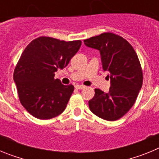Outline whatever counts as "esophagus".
Here are the masks:
<instances>
[{"instance_id":"esophagus-1","label":"esophagus","mask_w":159,"mask_h":159,"mask_svg":"<svg viewBox=\"0 0 159 159\" xmlns=\"http://www.w3.org/2000/svg\"><path fill=\"white\" fill-rule=\"evenodd\" d=\"M75 88L76 89H84V88H85L86 87L84 86V85H79V84H77V85H75Z\"/></svg>"}]
</instances>
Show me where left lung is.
Wrapping results in <instances>:
<instances>
[{
  "mask_svg": "<svg viewBox=\"0 0 159 159\" xmlns=\"http://www.w3.org/2000/svg\"><path fill=\"white\" fill-rule=\"evenodd\" d=\"M87 47L99 50L102 68L109 72L108 92L95 89L90 110L107 121L123 117L134 105L143 85V71L135 51L128 41L111 32L84 40Z\"/></svg>",
  "mask_w": 159,
  "mask_h": 159,
  "instance_id": "obj_1",
  "label": "left lung"
}]
</instances>
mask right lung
Wrapping results in <instances>:
<instances>
[{
  "label": "right lung",
  "mask_w": 159,
  "mask_h": 159,
  "mask_svg": "<svg viewBox=\"0 0 159 159\" xmlns=\"http://www.w3.org/2000/svg\"><path fill=\"white\" fill-rule=\"evenodd\" d=\"M81 40L66 42L40 36L25 48L14 70L13 80L21 104L32 116L49 119L65 110L74 86L54 79L79 51Z\"/></svg>",
  "instance_id": "right-lung-1"
}]
</instances>
